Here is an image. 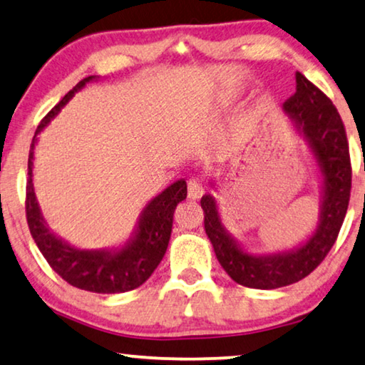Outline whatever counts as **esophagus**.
I'll list each match as a JSON object with an SVG mask.
<instances>
[{
    "label": "esophagus",
    "mask_w": 365,
    "mask_h": 365,
    "mask_svg": "<svg viewBox=\"0 0 365 365\" xmlns=\"http://www.w3.org/2000/svg\"><path fill=\"white\" fill-rule=\"evenodd\" d=\"M205 195V187L200 180H190L188 182V198L190 200H200Z\"/></svg>",
    "instance_id": "34e87169"
}]
</instances>
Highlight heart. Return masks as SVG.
Wrapping results in <instances>:
<instances>
[{"label": "heart", "mask_w": 365, "mask_h": 365, "mask_svg": "<svg viewBox=\"0 0 365 365\" xmlns=\"http://www.w3.org/2000/svg\"><path fill=\"white\" fill-rule=\"evenodd\" d=\"M244 133H246V128H241V129H237L236 139H242V138H244Z\"/></svg>", "instance_id": "obj_1"}]
</instances>
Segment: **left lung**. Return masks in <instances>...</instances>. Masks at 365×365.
I'll return each mask as SVG.
<instances>
[{
	"label": "left lung",
	"instance_id": "1",
	"mask_svg": "<svg viewBox=\"0 0 365 365\" xmlns=\"http://www.w3.org/2000/svg\"><path fill=\"white\" fill-rule=\"evenodd\" d=\"M297 91L285 101L298 135L307 140L319 173V217L317 230L300 246L274 254H252L222 225L213 195H203L205 231L221 267L239 285L274 290L302 280L323 262L336 242L351 197V159L344 124L333 103L312 81L295 73ZM215 188V183L211 182Z\"/></svg>",
	"mask_w": 365,
	"mask_h": 365
}]
</instances>
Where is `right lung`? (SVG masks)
<instances>
[{"mask_svg": "<svg viewBox=\"0 0 365 365\" xmlns=\"http://www.w3.org/2000/svg\"><path fill=\"white\" fill-rule=\"evenodd\" d=\"M98 77H86L65 95L57 106L42 119L31 143L27 160L26 187V216L29 231L48 265L70 285L95 293H124L144 284L164 259L172 235L173 213L177 205L187 198V182L177 180L164 192L152 198L140 211L133 235L123 246L105 249L75 247L61 236H57L43 220L41 206L37 203L32 167L37 135L57 116L58 111L72 100L73 95L85 88L86 83L96 81Z\"/></svg>", "mask_w": 365, "mask_h": 365, "instance_id": "add662e5", "label": "right lung"}]
</instances>
